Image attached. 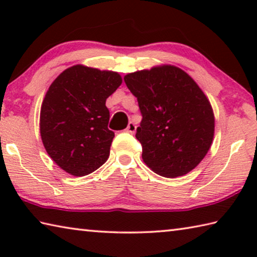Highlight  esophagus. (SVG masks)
I'll use <instances>...</instances> for the list:
<instances>
[{"mask_svg": "<svg viewBox=\"0 0 257 257\" xmlns=\"http://www.w3.org/2000/svg\"><path fill=\"white\" fill-rule=\"evenodd\" d=\"M136 124H135L134 122H129L128 125H127V129H125V132L129 133V134H135V132H136Z\"/></svg>", "mask_w": 257, "mask_h": 257, "instance_id": "obj_1", "label": "esophagus"}]
</instances>
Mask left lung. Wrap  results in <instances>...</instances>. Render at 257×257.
<instances>
[{"label":"left lung","mask_w":257,"mask_h":257,"mask_svg":"<svg viewBox=\"0 0 257 257\" xmlns=\"http://www.w3.org/2000/svg\"><path fill=\"white\" fill-rule=\"evenodd\" d=\"M124 81L143 115L136 138L144 163L165 178L194 170L210 150L215 125L211 103L197 82L172 64L127 73Z\"/></svg>","instance_id":"1"}]
</instances>
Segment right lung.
Instances as JSON below:
<instances>
[{"label": "right lung", "mask_w": 257, "mask_h": 257, "mask_svg": "<svg viewBox=\"0 0 257 257\" xmlns=\"http://www.w3.org/2000/svg\"><path fill=\"white\" fill-rule=\"evenodd\" d=\"M121 84L116 71L76 64L47 89L41 106V138L50 158L69 175H89L110 156L114 133L107 128L105 102Z\"/></svg>", "instance_id": "obj_1"}]
</instances>
